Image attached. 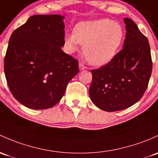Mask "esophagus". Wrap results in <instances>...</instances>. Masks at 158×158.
<instances>
[{
    "label": "esophagus",
    "instance_id": "esophagus-1",
    "mask_svg": "<svg viewBox=\"0 0 158 158\" xmlns=\"http://www.w3.org/2000/svg\"><path fill=\"white\" fill-rule=\"evenodd\" d=\"M86 69V68L84 65H83L82 63H79V69H80V70L83 71V70H84V69Z\"/></svg>",
    "mask_w": 158,
    "mask_h": 158
}]
</instances>
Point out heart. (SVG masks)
<instances>
[{"mask_svg":"<svg viewBox=\"0 0 158 158\" xmlns=\"http://www.w3.org/2000/svg\"><path fill=\"white\" fill-rule=\"evenodd\" d=\"M125 38V31L120 23L110 19L85 21L76 25L74 31L64 38L68 53H74L83 47V53L91 65L103 66L116 56Z\"/></svg>","mask_w":158,"mask_h":158,"instance_id":"1","label":"heart"}]
</instances>
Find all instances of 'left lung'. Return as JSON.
<instances>
[{
    "mask_svg": "<svg viewBox=\"0 0 158 158\" xmlns=\"http://www.w3.org/2000/svg\"><path fill=\"white\" fill-rule=\"evenodd\" d=\"M126 36L123 49L109 63L92 70L91 101L106 111L123 110L136 103L147 89L152 71L150 46L135 23L123 19Z\"/></svg>",
    "mask_w": 158,
    "mask_h": 158,
    "instance_id": "8db88e82",
    "label": "left lung"
}]
</instances>
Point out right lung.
Returning a JSON list of instances; mask_svg holds the SVG:
<instances>
[{"mask_svg":"<svg viewBox=\"0 0 158 158\" xmlns=\"http://www.w3.org/2000/svg\"><path fill=\"white\" fill-rule=\"evenodd\" d=\"M64 19L61 15H35L10 38L5 76L13 96L27 108H52L79 72L77 60L62 50Z\"/></svg>","mask_w":158,"mask_h":158,"instance_id":"add662e5","label":"right lung"}]
</instances>
